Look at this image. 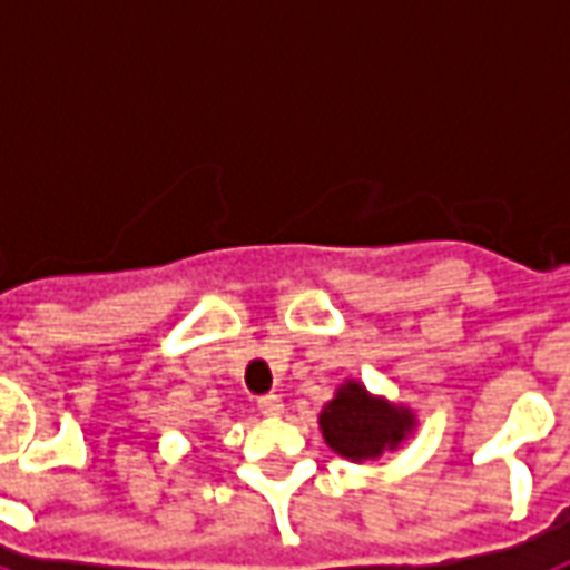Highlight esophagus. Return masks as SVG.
Listing matches in <instances>:
<instances>
[{
	"label": "esophagus",
	"instance_id": "esophagus-1",
	"mask_svg": "<svg viewBox=\"0 0 570 570\" xmlns=\"http://www.w3.org/2000/svg\"><path fill=\"white\" fill-rule=\"evenodd\" d=\"M259 412L262 415H268V419H274V415H281V412H284V400H281L277 394L259 396Z\"/></svg>",
	"mask_w": 570,
	"mask_h": 570
}]
</instances>
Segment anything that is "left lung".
Instances as JSON below:
<instances>
[{"label":"left lung","instance_id":"1","mask_svg":"<svg viewBox=\"0 0 570 570\" xmlns=\"http://www.w3.org/2000/svg\"><path fill=\"white\" fill-rule=\"evenodd\" d=\"M321 430L326 445L351 461L394 452L415 430L412 409L372 396L360 382H345L323 406Z\"/></svg>","mask_w":570,"mask_h":570}]
</instances>
